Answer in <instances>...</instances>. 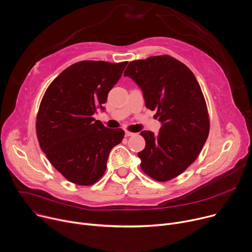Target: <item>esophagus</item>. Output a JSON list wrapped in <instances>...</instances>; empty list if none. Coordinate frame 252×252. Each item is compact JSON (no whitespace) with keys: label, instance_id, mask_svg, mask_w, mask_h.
Wrapping results in <instances>:
<instances>
[{"label":"esophagus","instance_id":"obj_1","mask_svg":"<svg viewBox=\"0 0 252 252\" xmlns=\"http://www.w3.org/2000/svg\"><path fill=\"white\" fill-rule=\"evenodd\" d=\"M135 133H132V132H129V131H125V136L126 137H130V136H134Z\"/></svg>","mask_w":252,"mask_h":252}]
</instances>
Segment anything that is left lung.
Segmentation results:
<instances>
[{
	"label": "left lung",
	"mask_w": 252,
	"mask_h": 252,
	"mask_svg": "<svg viewBox=\"0 0 252 252\" xmlns=\"http://www.w3.org/2000/svg\"><path fill=\"white\" fill-rule=\"evenodd\" d=\"M124 76L142 90L145 106L162 123L157 135L142 131L145 148L140 167L154 180L165 182L196 159L209 134L207 106L191 70L170 56H153L129 63Z\"/></svg>",
	"instance_id": "obj_1"
}]
</instances>
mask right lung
<instances>
[{"label":"right lung","instance_id":"right-lung-1","mask_svg":"<svg viewBox=\"0 0 252 252\" xmlns=\"http://www.w3.org/2000/svg\"><path fill=\"white\" fill-rule=\"evenodd\" d=\"M128 62L81 61L65 69L46 90L37 115L42 151L68 181L88 186L105 173L111 149L125 132L110 129L93 115Z\"/></svg>","mask_w":252,"mask_h":252}]
</instances>
